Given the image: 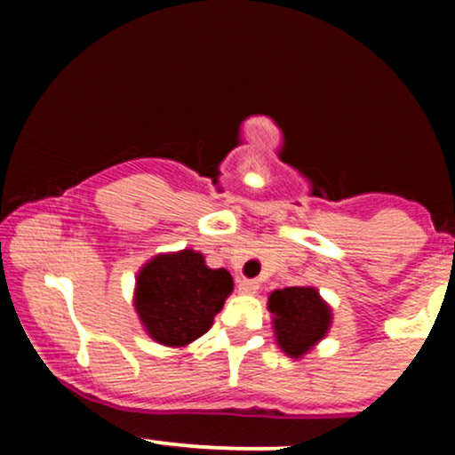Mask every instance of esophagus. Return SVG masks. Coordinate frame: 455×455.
<instances>
[{"instance_id":"1","label":"esophagus","mask_w":455,"mask_h":455,"mask_svg":"<svg viewBox=\"0 0 455 455\" xmlns=\"http://www.w3.org/2000/svg\"><path fill=\"white\" fill-rule=\"evenodd\" d=\"M237 291L242 295H254L259 291V282L257 280H248V278H242L237 282Z\"/></svg>"}]
</instances>
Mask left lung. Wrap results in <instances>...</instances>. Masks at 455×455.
<instances>
[{"label":"left lung","instance_id":"8db88e82","mask_svg":"<svg viewBox=\"0 0 455 455\" xmlns=\"http://www.w3.org/2000/svg\"><path fill=\"white\" fill-rule=\"evenodd\" d=\"M274 338L289 357L301 359L318 342L325 340L331 327V306L315 286H289L271 291L267 297Z\"/></svg>","mask_w":455,"mask_h":455}]
</instances>
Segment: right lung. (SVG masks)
Masks as SVG:
<instances>
[{
	"label": "right lung",
	"mask_w": 455,
	"mask_h": 455,
	"mask_svg": "<svg viewBox=\"0 0 455 455\" xmlns=\"http://www.w3.org/2000/svg\"><path fill=\"white\" fill-rule=\"evenodd\" d=\"M231 293L227 269L207 267L201 252L184 248L156 254L139 269L132 301L151 340L184 348L210 331Z\"/></svg>",
	"instance_id": "right-lung-1"
}]
</instances>
